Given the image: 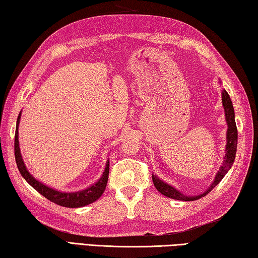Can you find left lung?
Wrapping results in <instances>:
<instances>
[{"mask_svg": "<svg viewBox=\"0 0 258 258\" xmlns=\"http://www.w3.org/2000/svg\"><path fill=\"white\" fill-rule=\"evenodd\" d=\"M222 102H223V106H224V111H225V117H227V122H228V133H227V154H225L224 157V162L221 169L219 170L218 174L214 179V181L212 182L211 187L207 189L205 192H203L202 195L198 196H194V197H189V196H184L183 194L178 191L177 189H174L173 187L169 186L168 183H165L163 181H161L159 178H156L153 175V182H154L155 188L159 190L162 195H164L166 197L173 198V200H178V201H184V202H190V201H196L200 200L201 197L206 196L212 189H213L216 184H218L221 180L224 178V175L227 174L230 168L232 166V163L234 161V156H236V152H237V143H238V130H237V125H236V120H234V111H233V106H232V102L230 99L229 94L227 93V90H222Z\"/></svg>", "mask_w": 258, "mask_h": 258, "instance_id": "obj_1", "label": "left lung"}]
</instances>
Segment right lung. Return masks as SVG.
Segmentation results:
<instances>
[{
  "label": "right lung",
  "mask_w": 258,
  "mask_h": 258,
  "mask_svg": "<svg viewBox=\"0 0 258 258\" xmlns=\"http://www.w3.org/2000/svg\"><path fill=\"white\" fill-rule=\"evenodd\" d=\"M20 114L18 116L17 120V126H16V136H15V157L17 162V166L19 169L20 173L25 180L28 182L31 187L36 189L40 195H43L45 198H47L48 201L55 203L57 205L64 206V207H81L85 205H88L90 203L95 202L102 196V194L105 190L107 179H108V171H110V161L106 162L105 171L102 175V178L98 181L90 186L89 188L85 189L83 191H77V192H60L54 190L52 188H48L42 184L37 180L31 177L30 173L26 170V166L24 162L21 160V155L19 152V142H18V124H19Z\"/></svg>",
  "instance_id": "1"
}]
</instances>
